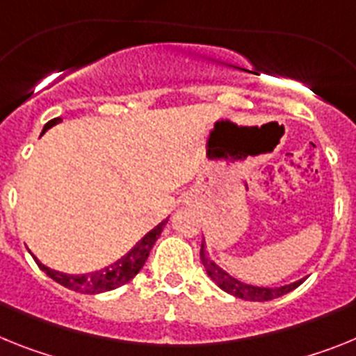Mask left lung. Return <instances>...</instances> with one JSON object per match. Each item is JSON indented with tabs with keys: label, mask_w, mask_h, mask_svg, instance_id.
I'll return each mask as SVG.
<instances>
[{
	"label": "left lung",
	"mask_w": 356,
	"mask_h": 356,
	"mask_svg": "<svg viewBox=\"0 0 356 356\" xmlns=\"http://www.w3.org/2000/svg\"><path fill=\"white\" fill-rule=\"evenodd\" d=\"M200 259H202V265L208 272V276L215 281L216 285L220 286L224 292L231 293L234 298L245 299V301H270V299L281 298L285 293L292 292L293 289H298L305 280L293 281L290 285L283 286H254V285H247L243 281L236 280V277L229 276L224 268H220L218 265L213 261L211 258L206 252V243L202 240V245H200Z\"/></svg>",
	"instance_id": "left-lung-1"
}]
</instances>
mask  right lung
Here are the masks:
<instances>
[{
  "label": "right lung",
  "instance_id": "right-lung-1",
  "mask_svg": "<svg viewBox=\"0 0 356 356\" xmlns=\"http://www.w3.org/2000/svg\"><path fill=\"white\" fill-rule=\"evenodd\" d=\"M58 122H60V118L49 120L44 125V129H42V132H46L48 129L57 125ZM166 222L168 220H163L161 224H157L156 227H154L152 231H148V233L145 234L140 242L136 243L125 256H122L118 261L107 265L105 268H100V270L88 272V274H64V272L54 270V268L42 265L35 256H33V259H35L37 265H39V268H41L42 272H46L51 280L57 281L58 285L66 286V289L75 290V292L80 293L109 292V290L118 289V286L129 283V281L141 270V267H143L145 261H147L148 254L152 251L154 243H156V240L159 238L161 231H163Z\"/></svg>",
  "mask_w": 356,
  "mask_h": 356
}]
</instances>
